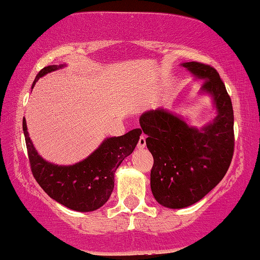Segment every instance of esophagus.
I'll return each mask as SVG.
<instances>
[{
  "instance_id": "esophagus-1",
  "label": "esophagus",
  "mask_w": 260,
  "mask_h": 260,
  "mask_svg": "<svg viewBox=\"0 0 260 260\" xmlns=\"http://www.w3.org/2000/svg\"><path fill=\"white\" fill-rule=\"evenodd\" d=\"M145 145H146V138H145V136L142 135V136H140V137H139V139H138L137 147L140 150V148L145 147Z\"/></svg>"
}]
</instances>
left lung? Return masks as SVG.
<instances>
[{
	"instance_id": "left-lung-1",
	"label": "left lung",
	"mask_w": 260,
	"mask_h": 260,
	"mask_svg": "<svg viewBox=\"0 0 260 260\" xmlns=\"http://www.w3.org/2000/svg\"><path fill=\"white\" fill-rule=\"evenodd\" d=\"M204 78L202 90L213 96L218 116L199 131L164 109L140 116L153 155L151 189L165 207L183 208L201 201L226 175L234 155V110L226 86L213 67L201 62L182 64Z\"/></svg>"
}]
</instances>
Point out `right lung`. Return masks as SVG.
<instances>
[{"instance_id": "add662e5", "label": "right lung", "mask_w": 260, "mask_h": 260, "mask_svg": "<svg viewBox=\"0 0 260 260\" xmlns=\"http://www.w3.org/2000/svg\"><path fill=\"white\" fill-rule=\"evenodd\" d=\"M62 67H45L37 75L33 86L42 76ZM23 131L29 166L38 184L54 201L78 212L95 211L108 201L114 189L115 172L122 161L134 152L142 135V130L134 129L120 137L107 138L99 148L80 162L57 166L38 154L28 137L25 117Z\"/></svg>"}]
</instances>
